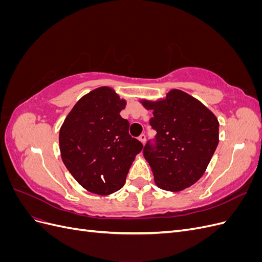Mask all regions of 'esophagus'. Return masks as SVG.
I'll return each mask as SVG.
<instances>
[{
	"mask_svg": "<svg viewBox=\"0 0 262 262\" xmlns=\"http://www.w3.org/2000/svg\"><path fill=\"white\" fill-rule=\"evenodd\" d=\"M139 140L142 142V144H144V143H145V141H146V136H145V134H144V133H142L141 136L139 137Z\"/></svg>",
	"mask_w": 262,
	"mask_h": 262,
	"instance_id": "1",
	"label": "esophagus"
}]
</instances>
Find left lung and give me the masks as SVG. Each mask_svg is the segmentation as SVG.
Returning <instances> with one entry per match:
<instances>
[{"label": "left lung", "instance_id": "left-lung-1", "mask_svg": "<svg viewBox=\"0 0 262 262\" xmlns=\"http://www.w3.org/2000/svg\"><path fill=\"white\" fill-rule=\"evenodd\" d=\"M142 104L153 110L149 124L157 132L143 148L155 184L175 192L192 186L202 177L219 144L216 117L179 90H171L165 99Z\"/></svg>", "mask_w": 262, "mask_h": 262}]
</instances>
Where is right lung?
Masks as SVG:
<instances>
[{
    "label": "right lung",
    "mask_w": 262,
    "mask_h": 262,
    "mask_svg": "<svg viewBox=\"0 0 262 262\" xmlns=\"http://www.w3.org/2000/svg\"><path fill=\"white\" fill-rule=\"evenodd\" d=\"M125 100L99 87L78 100L63 122L59 143L62 161L86 190L101 195L121 189L143 144L129 134L120 116Z\"/></svg>",
    "instance_id": "add662e5"
}]
</instances>
